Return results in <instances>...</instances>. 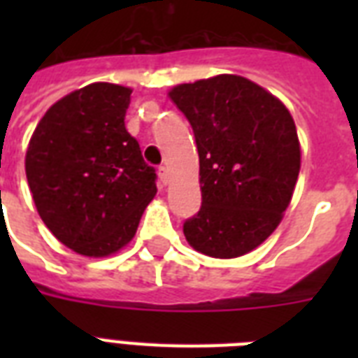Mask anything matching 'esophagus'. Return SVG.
I'll list each match as a JSON object with an SVG mask.
<instances>
[{
	"label": "esophagus",
	"mask_w": 358,
	"mask_h": 358,
	"mask_svg": "<svg viewBox=\"0 0 358 358\" xmlns=\"http://www.w3.org/2000/svg\"><path fill=\"white\" fill-rule=\"evenodd\" d=\"M157 174H159V180H162L163 184L167 185L169 184V171H167V167H159V169H157Z\"/></svg>",
	"instance_id": "obj_1"
}]
</instances>
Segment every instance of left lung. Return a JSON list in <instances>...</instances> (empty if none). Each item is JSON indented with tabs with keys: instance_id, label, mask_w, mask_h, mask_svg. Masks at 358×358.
I'll list each match as a JSON object with an SVG mask.
<instances>
[{
	"instance_id": "8db88e82",
	"label": "left lung",
	"mask_w": 358,
	"mask_h": 358,
	"mask_svg": "<svg viewBox=\"0 0 358 358\" xmlns=\"http://www.w3.org/2000/svg\"><path fill=\"white\" fill-rule=\"evenodd\" d=\"M201 163L202 206L185 219V239L213 258H238L277 229L301 169L292 115L247 78L221 74L174 87Z\"/></svg>"
}]
</instances>
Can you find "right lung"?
<instances>
[{
    "mask_svg": "<svg viewBox=\"0 0 358 358\" xmlns=\"http://www.w3.org/2000/svg\"><path fill=\"white\" fill-rule=\"evenodd\" d=\"M131 89L91 83L55 102L33 131L25 174L52 234L83 256H108L135 236L156 195V171L124 126Z\"/></svg>",
    "mask_w": 358,
    "mask_h": 358,
    "instance_id": "right-lung-1",
    "label": "right lung"
}]
</instances>
